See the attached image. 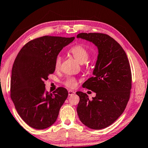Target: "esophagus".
<instances>
[{"instance_id": "1", "label": "esophagus", "mask_w": 148, "mask_h": 148, "mask_svg": "<svg viewBox=\"0 0 148 148\" xmlns=\"http://www.w3.org/2000/svg\"><path fill=\"white\" fill-rule=\"evenodd\" d=\"M75 94V91H72V90H69V96H72Z\"/></svg>"}]
</instances>
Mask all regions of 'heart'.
<instances>
[{
  "mask_svg": "<svg viewBox=\"0 0 148 148\" xmlns=\"http://www.w3.org/2000/svg\"><path fill=\"white\" fill-rule=\"evenodd\" d=\"M70 52L74 57V58L81 64L85 63L89 59V54L88 51H87L86 47H84L80 44H76L73 47H72L70 49ZM61 62L62 57L60 55H58V56H56V59H55V68L56 69H59L61 66ZM63 84L66 87L74 88L77 85V80L74 77H70L66 79V80L63 82Z\"/></svg>",
  "mask_w": 148,
  "mask_h": 148,
  "instance_id": "heart-1",
  "label": "heart"
}]
</instances>
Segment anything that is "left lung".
Wrapping results in <instances>:
<instances>
[{"label":"left lung","mask_w":148,"mask_h":148,"mask_svg":"<svg viewBox=\"0 0 148 148\" xmlns=\"http://www.w3.org/2000/svg\"><path fill=\"white\" fill-rule=\"evenodd\" d=\"M77 38L92 42L99 49L93 76L82 85L96 92V97L89 100L86 93L76 92L79 97L77 115L89 128L104 129L119 118L130 99L132 74L129 59L121 45L108 34L82 32Z\"/></svg>","instance_id":"obj_1"}]
</instances>
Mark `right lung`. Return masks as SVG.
<instances>
[{"instance_id":"right-lung-1","label":"right lung","mask_w":148,"mask_h":148,"mask_svg":"<svg viewBox=\"0 0 148 148\" xmlns=\"http://www.w3.org/2000/svg\"><path fill=\"white\" fill-rule=\"evenodd\" d=\"M74 38L49 35L38 37L27 42L15 59L10 97L19 116L32 128L44 129L51 126L68 97V91L62 87L49 93L44 81L56 70V56Z\"/></svg>"}]
</instances>
